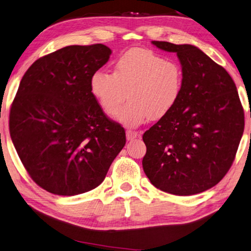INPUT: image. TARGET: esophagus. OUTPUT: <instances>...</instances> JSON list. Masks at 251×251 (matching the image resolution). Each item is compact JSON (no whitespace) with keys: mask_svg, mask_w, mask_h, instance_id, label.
Wrapping results in <instances>:
<instances>
[{"mask_svg":"<svg viewBox=\"0 0 251 251\" xmlns=\"http://www.w3.org/2000/svg\"><path fill=\"white\" fill-rule=\"evenodd\" d=\"M137 137H139L138 131H135V130H131V129H127L126 130V138L127 140H132L137 138Z\"/></svg>","mask_w":251,"mask_h":251,"instance_id":"obj_1","label":"esophagus"}]
</instances>
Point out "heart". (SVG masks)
Returning <instances> with one entry per match:
<instances>
[{
	"label": "heart",
	"mask_w": 251,
	"mask_h": 251,
	"mask_svg": "<svg viewBox=\"0 0 251 251\" xmlns=\"http://www.w3.org/2000/svg\"><path fill=\"white\" fill-rule=\"evenodd\" d=\"M184 85L183 68L176 61L149 50L134 49L117 58L114 73L97 71L90 78L92 96L107 115L117 113L121 124L136 127L160 120L178 102Z\"/></svg>",
	"instance_id": "heart-1"
}]
</instances>
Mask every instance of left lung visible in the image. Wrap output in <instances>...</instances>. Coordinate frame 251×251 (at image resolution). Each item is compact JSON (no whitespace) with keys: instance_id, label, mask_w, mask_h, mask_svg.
Instances as JSON below:
<instances>
[{"instance_id":"8db88e82","label":"left lung","mask_w":251,"mask_h":251,"mask_svg":"<svg viewBox=\"0 0 251 251\" xmlns=\"http://www.w3.org/2000/svg\"><path fill=\"white\" fill-rule=\"evenodd\" d=\"M152 44L177 54L184 85L174 109L142 136V168L151 184L165 193L200 194L224 177L236 155L245 126L237 88L197 47Z\"/></svg>"}]
</instances>
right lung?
Instances as JSON below:
<instances>
[{
	"label": "right lung",
	"instance_id": "add662e5",
	"mask_svg": "<svg viewBox=\"0 0 251 251\" xmlns=\"http://www.w3.org/2000/svg\"><path fill=\"white\" fill-rule=\"evenodd\" d=\"M104 44L70 46L28 68L9 112V134L32 180L54 195L98 187L126 144L125 130L92 96V74L109 61Z\"/></svg>",
	"mask_w": 251,
	"mask_h": 251
}]
</instances>
